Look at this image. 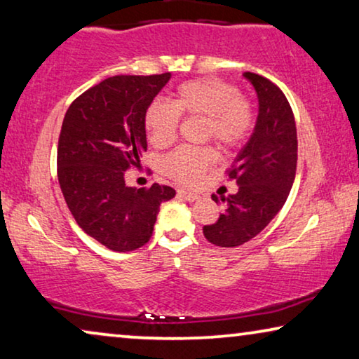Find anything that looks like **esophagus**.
I'll use <instances>...</instances> for the list:
<instances>
[{
    "mask_svg": "<svg viewBox=\"0 0 359 359\" xmlns=\"http://www.w3.org/2000/svg\"><path fill=\"white\" fill-rule=\"evenodd\" d=\"M177 195L180 196V198H184V200H187V201H195L196 198H198V195L196 194H191V191H189V190H179L177 191Z\"/></svg>",
    "mask_w": 359,
    "mask_h": 359,
    "instance_id": "34e87169",
    "label": "esophagus"
}]
</instances>
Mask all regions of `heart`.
<instances>
[{
  "mask_svg": "<svg viewBox=\"0 0 359 359\" xmlns=\"http://www.w3.org/2000/svg\"><path fill=\"white\" fill-rule=\"evenodd\" d=\"M180 115L205 117V138H213L226 149L236 148L254 127V107L236 86L218 78H203L180 84L172 102L154 100L146 110L144 125L149 143L169 148L177 138ZM215 149L182 146L163 161L164 172L184 184H194L216 163Z\"/></svg>",
  "mask_w": 359,
  "mask_h": 359,
  "instance_id": "b5f03b06",
  "label": "heart"
}]
</instances>
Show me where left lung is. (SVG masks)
Returning <instances> with one entry per match:
<instances>
[{"instance_id": "8db88e82", "label": "left lung", "mask_w": 359, "mask_h": 359, "mask_svg": "<svg viewBox=\"0 0 359 359\" xmlns=\"http://www.w3.org/2000/svg\"><path fill=\"white\" fill-rule=\"evenodd\" d=\"M244 78L257 93L259 115L229 170L239 190L221 198L213 195L223 211L203 234L219 247L242 245L264 231L285 205L296 175L297 135L290 102L278 86L260 74L247 72Z\"/></svg>"}]
</instances>
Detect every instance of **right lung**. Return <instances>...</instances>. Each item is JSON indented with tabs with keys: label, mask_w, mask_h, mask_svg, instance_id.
Segmentation results:
<instances>
[{
	"label": "right lung",
	"mask_w": 359,
	"mask_h": 359,
	"mask_svg": "<svg viewBox=\"0 0 359 359\" xmlns=\"http://www.w3.org/2000/svg\"><path fill=\"white\" fill-rule=\"evenodd\" d=\"M170 73L112 76L74 99L58 140V182L73 218L86 234L115 252L151 239L159 206L175 196L168 185L136 189L125 170L140 164L146 110Z\"/></svg>",
	"instance_id": "right-lung-1"
}]
</instances>
